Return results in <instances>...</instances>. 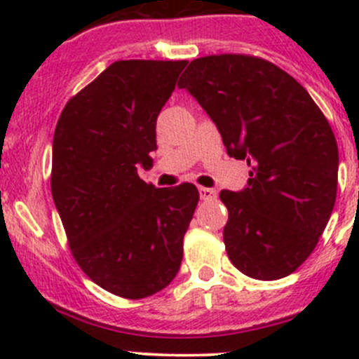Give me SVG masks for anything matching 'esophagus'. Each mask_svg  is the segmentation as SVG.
Wrapping results in <instances>:
<instances>
[{"label": "esophagus", "instance_id": "obj_1", "mask_svg": "<svg viewBox=\"0 0 359 359\" xmlns=\"http://www.w3.org/2000/svg\"><path fill=\"white\" fill-rule=\"evenodd\" d=\"M200 198L203 201H212L217 198V191L210 187H200Z\"/></svg>", "mask_w": 359, "mask_h": 359}]
</instances>
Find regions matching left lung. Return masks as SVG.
<instances>
[{
  "instance_id": "1",
  "label": "left lung",
  "mask_w": 359,
  "mask_h": 359,
  "mask_svg": "<svg viewBox=\"0 0 359 359\" xmlns=\"http://www.w3.org/2000/svg\"><path fill=\"white\" fill-rule=\"evenodd\" d=\"M179 88L212 118L227 154L252 168L243 191H220L231 262L255 280L288 276L313 253L335 205L330 123L295 78L260 57L194 59Z\"/></svg>"
}]
</instances>
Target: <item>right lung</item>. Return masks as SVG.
<instances>
[{
	"mask_svg": "<svg viewBox=\"0 0 359 359\" xmlns=\"http://www.w3.org/2000/svg\"><path fill=\"white\" fill-rule=\"evenodd\" d=\"M186 66L118 60L69 99L55 126L52 196L69 248L93 283L125 299L172 283L200 201L194 184L156 189L137 173L153 163L158 114Z\"/></svg>",
	"mask_w": 359,
	"mask_h": 359,
	"instance_id": "obj_1",
	"label": "right lung"
}]
</instances>
